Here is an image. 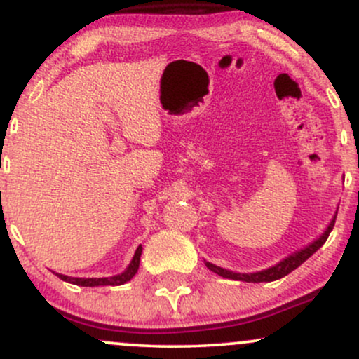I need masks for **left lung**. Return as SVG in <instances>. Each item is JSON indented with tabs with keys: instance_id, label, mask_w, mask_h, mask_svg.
<instances>
[{
	"instance_id": "8db88e82",
	"label": "left lung",
	"mask_w": 359,
	"mask_h": 359,
	"mask_svg": "<svg viewBox=\"0 0 359 359\" xmlns=\"http://www.w3.org/2000/svg\"><path fill=\"white\" fill-rule=\"evenodd\" d=\"M334 222H336V216L332 217V221L329 222L327 229H325V231L320 234V236L317 238L316 241H312L311 245L306 246V248L295 251V253H292L290 257L283 258L282 262L277 263V265L270 266V269H266V270L255 271V273H236V271L224 270V269H221V266L212 265V263H209V262H205V266H208V269L211 270V271H214V273H217V275H219V277H224V278L241 280V282H250V283L273 282V280H278V278L285 277V275L290 273V271H294L295 269H299V266L302 265V263L306 262L309 257H312V255H314L316 251L324 245L325 240H327L329 233H331L332 228H334Z\"/></svg>"
}]
</instances>
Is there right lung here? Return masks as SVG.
Masks as SVG:
<instances>
[{
	"instance_id": "1",
	"label": "right lung",
	"mask_w": 359,
	"mask_h": 359,
	"mask_svg": "<svg viewBox=\"0 0 359 359\" xmlns=\"http://www.w3.org/2000/svg\"><path fill=\"white\" fill-rule=\"evenodd\" d=\"M142 245L138 246L137 251H135V257L131 259V263L128 265V269L123 271V273L114 275V277H104V278H74V277H67V275H60L55 273L57 277L64 282L74 283V285H81V287H100V285H123V283L130 282L131 278L135 277V273L138 271L140 266V257H142Z\"/></svg>"
}]
</instances>
